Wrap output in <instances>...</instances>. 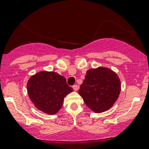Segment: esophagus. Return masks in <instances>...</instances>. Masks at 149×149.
Returning a JSON list of instances; mask_svg holds the SVG:
<instances>
[{
	"mask_svg": "<svg viewBox=\"0 0 149 149\" xmlns=\"http://www.w3.org/2000/svg\"><path fill=\"white\" fill-rule=\"evenodd\" d=\"M73 88L74 91H77L78 88H79V86H78L77 84H75V85L73 86Z\"/></svg>",
	"mask_w": 149,
	"mask_h": 149,
	"instance_id": "34e87169",
	"label": "esophagus"
}]
</instances>
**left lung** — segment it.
<instances>
[{
    "label": "left lung",
    "mask_w": 149,
    "mask_h": 149,
    "mask_svg": "<svg viewBox=\"0 0 149 149\" xmlns=\"http://www.w3.org/2000/svg\"><path fill=\"white\" fill-rule=\"evenodd\" d=\"M120 92V82L117 74L104 68L87 70L79 91L87 107L97 113L109 109Z\"/></svg>",
    "instance_id": "1"
}]
</instances>
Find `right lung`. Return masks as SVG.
<instances>
[{"instance_id":"add662e5","label":"right lung","mask_w":149,"mask_h":149,"mask_svg":"<svg viewBox=\"0 0 149 149\" xmlns=\"http://www.w3.org/2000/svg\"><path fill=\"white\" fill-rule=\"evenodd\" d=\"M27 91L37 109L52 115L61 109L64 97L73 88L68 85L64 76L55 72L42 71L30 78Z\"/></svg>"}]
</instances>
